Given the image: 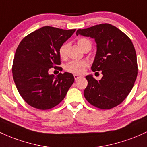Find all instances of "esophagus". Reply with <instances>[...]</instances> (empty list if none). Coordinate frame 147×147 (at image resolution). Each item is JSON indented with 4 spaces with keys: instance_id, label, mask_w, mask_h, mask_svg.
<instances>
[{
    "instance_id": "34e87169",
    "label": "esophagus",
    "mask_w": 147,
    "mask_h": 147,
    "mask_svg": "<svg viewBox=\"0 0 147 147\" xmlns=\"http://www.w3.org/2000/svg\"><path fill=\"white\" fill-rule=\"evenodd\" d=\"M74 78H75V80H77V79H78L79 77H80V76L77 75V74H74Z\"/></svg>"
}]
</instances>
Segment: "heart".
<instances>
[{"mask_svg":"<svg viewBox=\"0 0 147 147\" xmlns=\"http://www.w3.org/2000/svg\"><path fill=\"white\" fill-rule=\"evenodd\" d=\"M78 46L82 50H85L87 49H91L92 43L89 39L86 38H79L77 41ZM67 49H68V44L65 43L59 49V55L62 59H65L67 57ZM87 66V62L85 60L81 61H71L68 62L65 67V69L68 72L72 74H80L83 71L85 67Z\"/></svg>","mask_w":147,"mask_h":147,"instance_id":"obj_1","label":"heart"}]
</instances>
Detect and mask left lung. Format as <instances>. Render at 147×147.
I'll use <instances>...</instances> for the list:
<instances>
[{"label": "left lung", "instance_id": "8db88e82", "mask_svg": "<svg viewBox=\"0 0 147 147\" xmlns=\"http://www.w3.org/2000/svg\"><path fill=\"white\" fill-rule=\"evenodd\" d=\"M76 34L95 39L97 51L92 70L103 74L100 80L92 75L85 77L88 84L85 98L100 109L115 108L128 96L138 76L136 52L131 39L109 24L79 29Z\"/></svg>", "mask_w": 147, "mask_h": 147}]
</instances>
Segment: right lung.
Here are the masks:
<instances>
[{
  "label": "right lung",
  "instance_id": "obj_1",
  "mask_svg": "<svg viewBox=\"0 0 147 147\" xmlns=\"http://www.w3.org/2000/svg\"><path fill=\"white\" fill-rule=\"evenodd\" d=\"M75 31L44 26L28 34L18 46L11 69L13 78L29 105L49 110L65 98L74 82V76L65 72L55 77L49 70H61L59 49Z\"/></svg>",
  "mask_w": 147,
  "mask_h": 147
}]
</instances>
